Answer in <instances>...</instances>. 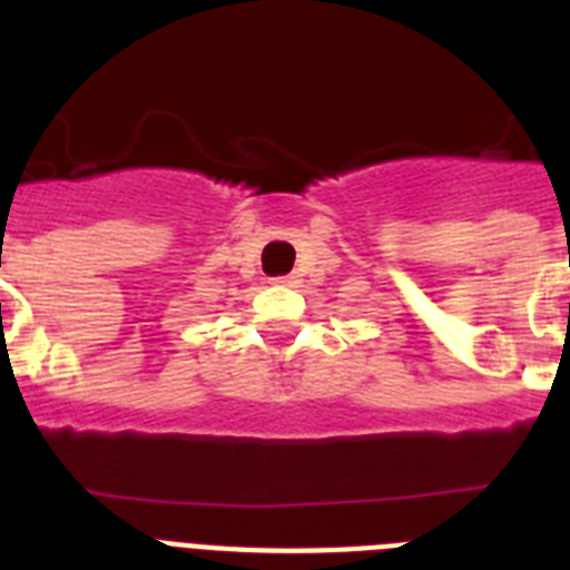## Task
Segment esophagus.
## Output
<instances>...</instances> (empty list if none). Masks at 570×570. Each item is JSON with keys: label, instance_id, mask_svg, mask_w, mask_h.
I'll use <instances>...</instances> for the list:
<instances>
[{"label": "esophagus", "instance_id": "1", "mask_svg": "<svg viewBox=\"0 0 570 570\" xmlns=\"http://www.w3.org/2000/svg\"><path fill=\"white\" fill-rule=\"evenodd\" d=\"M276 282H279V285H291V282H294V276H279Z\"/></svg>", "mask_w": 570, "mask_h": 570}]
</instances>
